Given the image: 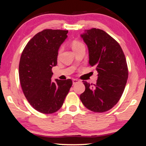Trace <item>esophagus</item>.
I'll return each instance as SVG.
<instances>
[{
	"label": "esophagus",
	"mask_w": 146,
	"mask_h": 146,
	"mask_svg": "<svg viewBox=\"0 0 146 146\" xmlns=\"http://www.w3.org/2000/svg\"><path fill=\"white\" fill-rule=\"evenodd\" d=\"M80 80H78V79H73V84H78L80 82Z\"/></svg>",
	"instance_id": "obj_1"
}]
</instances>
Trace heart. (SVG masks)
<instances>
[{"label":"heart","instance_id":"obj_1","mask_svg":"<svg viewBox=\"0 0 146 146\" xmlns=\"http://www.w3.org/2000/svg\"><path fill=\"white\" fill-rule=\"evenodd\" d=\"M84 46V44L81 42H80V41H78V40H73V42H72V43H71L72 48H73V50L76 49V48L80 47V46ZM61 50H62L61 48H60L59 53H60V52H61Z\"/></svg>","mask_w":146,"mask_h":146}]
</instances>
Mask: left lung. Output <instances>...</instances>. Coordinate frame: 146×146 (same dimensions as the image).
I'll list each match as a JSON object with an SVG mask.
<instances>
[{
  "label": "left lung",
  "instance_id": "8db88e82",
  "mask_svg": "<svg viewBox=\"0 0 146 146\" xmlns=\"http://www.w3.org/2000/svg\"><path fill=\"white\" fill-rule=\"evenodd\" d=\"M89 53V64L96 68L95 84L83 81L85 90L80 98L95 113L108 111L121 98L128 77L126 60L119 44L102 29L93 28L81 35Z\"/></svg>",
  "mask_w": 146,
  "mask_h": 146
}]
</instances>
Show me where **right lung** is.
Masks as SVG:
<instances>
[{"instance_id":"obj_1","label":"right lung","mask_w":146,"mask_h":146,"mask_svg":"<svg viewBox=\"0 0 146 146\" xmlns=\"http://www.w3.org/2000/svg\"><path fill=\"white\" fill-rule=\"evenodd\" d=\"M68 31L44 29L28 42L19 63L20 82L25 98L38 112L51 114L62 106L73 82L51 81L52 67L57 65L58 49Z\"/></svg>"}]
</instances>
